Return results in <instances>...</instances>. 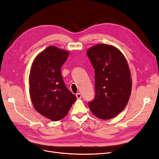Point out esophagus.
<instances>
[{"instance_id":"esophagus-1","label":"esophagus","mask_w":159,"mask_h":159,"mask_svg":"<svg viewBox=\"0 0 159 159\" xmlns=\"http://www.w3.org/2000/svg\"><path fill=\"white\" fill-rule=\"evenodd\" d=\"M76 97H77V98H78V99H81V93H76Z\"/></svg>"}]
</instances>
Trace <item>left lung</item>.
<instances>
[{
    "mask_svg": "<svg viewBox=\"0 0 159 159\" xmlns=\"http://www.w3.org/2000/svg\"><path fill=\"white\" fill-rule=\"evenodd\" d=\"M94 68V99L88 102L92 113L110 119L121 113L131 95L132 81L126 59L116 48L98 44L87 51Z\"/></svg>",
    "mask_w": 159,
    "mask_h": 159,
    "instance_id": "left-lung-1",
    "label": "left lung"
}]
</instances>
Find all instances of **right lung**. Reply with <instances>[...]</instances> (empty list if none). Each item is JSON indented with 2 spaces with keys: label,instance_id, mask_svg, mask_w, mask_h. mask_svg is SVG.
<instances>
[{
  "label": "right lung",
  "instance_id": "1",
  "mask_svg": "<svg viewBox=\"0 0 159 159\" xmlns=\"http://www.w3.org/2000/svg\"><path fill=\"white\" fill-rule=\"evenodd\" d=\"M69 52L49 46L33 61L29 76L34 107L53 121L64 118L77 99L64 82L61 68Z\"/></svg>",
  "mask_w": 159,
  "mask_h": 159
}]
</instances>
